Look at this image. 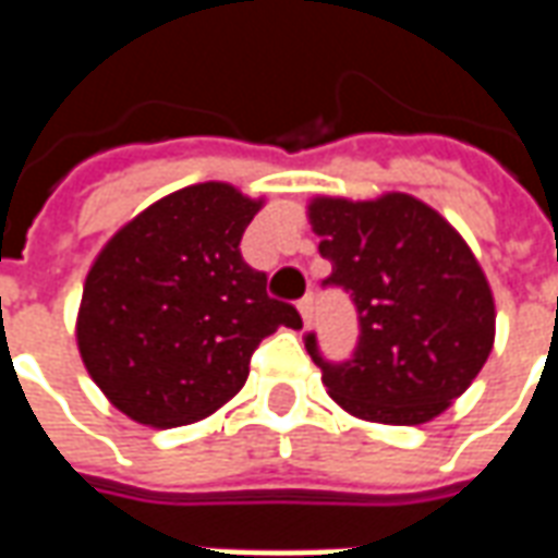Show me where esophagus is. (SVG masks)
Listing matches in <instances>:
<instances>
[{
    "label": "esophagus",
    "instance_id": "1",
    "mask_svg": "<svg viewBox=\"0 0 558 558\" xmlns=\"http://www.w3.org/2000/svg\"><path fill=\"white\" fill-rule=\"evenodd\" d=\"M299 314H302L304 326L311 323V316H314V295H304L302 302H299Z\"/></svg>",
    "mask_w": 558,
    "mask_h": 558
}]
</instances>
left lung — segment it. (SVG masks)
Segmentation results:
<instances>
[{"label": "left lung", "mask_w": 558, "mask_h": 558, "mask_svg": "<svg viewBox=\"0 0 558 558\" xmlns=\"http://www.w3.org/2000/svg\"><path fill=\"white\" fill-rule=\"evenodd\" d=\"M311 223L338 287L359 314L350 359L328 362L314 331L304 347L328 395L352 415L424 424L460 398L493 350V295L466 242L415 196L316 199Z\"/></svg>", "instance_id": "1"}]
</instances>
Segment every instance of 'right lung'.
Listing matches in <instances>:
<instances>
[{"label":"right lung","mask_w":558,"mask_h":558,"mask_svg":"<svg viewBox=\"0 0 558 558\" xmlns=\"http://www.w3.org/2000/svg\"><path fill=\"white\" fill-rule=\"evenodd\" d=\"M259 203L220 182L163 196L95 259L77 319L86 371L140 424L206 418L244 386L251 355L302 316L266 292L242 235Z\"/></svg>","instance_id":"add662e5"}]
</instances>
